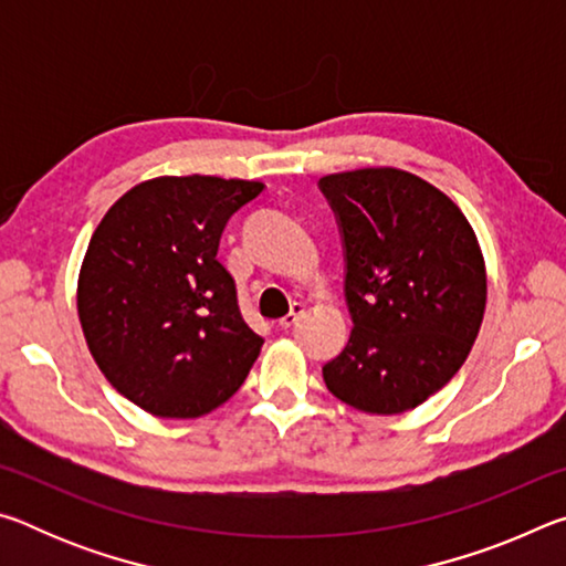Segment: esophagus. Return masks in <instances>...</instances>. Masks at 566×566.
Returning a JSON list of instances; mask_svg holds the SVG:
<instances>
[{"label":"esophagus","instance_id":"obj_1","mask_svg":"<svg viewBox=\"0 0 566 566\" xmlns=\"http://www.w3.org/2000/svg\"><path fill=\"white\" fill-rule=\"evenodd\" d=\"M304 314V304H300V302H294L292 304V310H290V314H286V317H282L280 319V327L282 329H292L294 324H296V319H300Z\"/></svg>","mask_w":566,"mask_h":566}]
</instances>
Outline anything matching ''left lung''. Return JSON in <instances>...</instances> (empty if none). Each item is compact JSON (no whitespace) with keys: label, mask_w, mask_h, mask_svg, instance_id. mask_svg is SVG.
I'll return each mask as SVG.
<instances>
[{"label":"left lung","mask_w":566,"mask_h":566,"mask_svg":"<svg viewBox=\"0 0 566 566\" xmlns=\"http://www.w3.org/2000/svg\"><path fill=\"white\" fill-rule=\"evenodd\" d=\"M319 187L339 217L354 324L324 385L367 415H401L472 352L486 306L482 247L462 209L411 171H337Z\"/></svg>","instance_id":"1"}]
</instances>
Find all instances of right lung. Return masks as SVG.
<instances>
[{
  "label": "right lung",
  "mask_w": 566,
  "mask_h": 566,
  "mask_svg": "<svg viewBox=\"0 0 566 566\" xmlns=\"http://www.w3.org/2000/svg\"><path fill=\"white\" fill-rule=\"evenodd\" d=\"M262 181L155 177L109 207L90 239L76 312L94 361L122 397L197 419L234 395L262 352L237 304L219 237Z\"/></svg>",
  "instance_id": "obj_1"
}]
</instances>
